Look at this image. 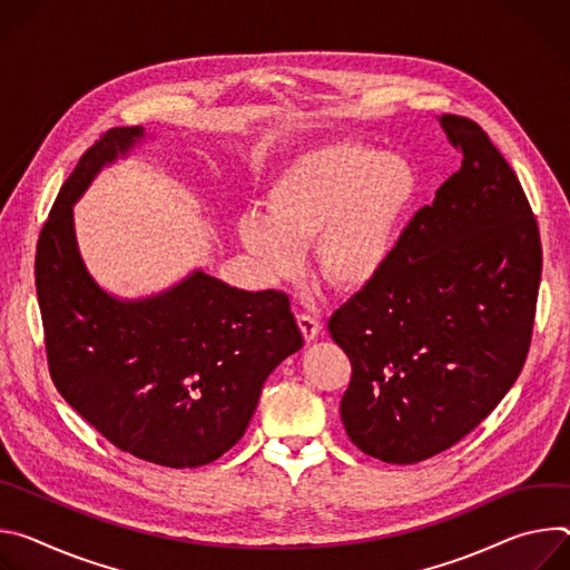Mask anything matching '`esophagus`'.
<instances>
[{
	"label": "esophagus",
	"instance_id": "34e87169",
	"mask_svg": "<svg viewBox=\"0 0 570 570\" xmlns=\"http://www.w3.org/2000/svg\"><path fill=\"white\" fill-rule=\"evenodd\" d=\"M296 322H298V328H301V333H303V337H305V342L309 344V342H314L317 340V335H320V331H322V324L312 317V314H296Z\"/></svg>",
	"mask_w": 570,
	"mask_h": 570
}]
</instances>
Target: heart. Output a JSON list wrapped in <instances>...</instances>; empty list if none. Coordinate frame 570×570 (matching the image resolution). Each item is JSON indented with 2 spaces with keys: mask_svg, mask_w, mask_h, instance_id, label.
I'll list each match as a JSON object with an SVG mask.
<instances>
[{
  "mask_svg": "<svg viewBox=\"0 0 570 570\" xmlns=\"http://www.w3.org/2000/svg\"><path fill=\"white\" fill-rule=\"evenodd\" d=\"M416 189L407 158L346 140L324 142L296 154L269 180L267 215H239L235 235L269 278L294 274L301 248L312 244L322 276L357 292L394 258Z\"/></svg>",
  "mask_w": 570,
  "mask_h": 570,
  "instance_id": "heart-1",
  "label": "heart"
}]
</instances>
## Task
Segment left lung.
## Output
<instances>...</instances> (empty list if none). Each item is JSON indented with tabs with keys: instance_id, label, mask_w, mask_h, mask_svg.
Returning a JSON list of instances; mask_svg holds the SVG:
<instances>
[{
	"instance_id": "8db88e82",
	"label": "left lung",
	"mask_w": 570,
	"mask_h": 570,
	"mask_svg": "<svg viewBox=\"0 0 570 570\" xmlns=\"http://www.w3.org/2000/svg\"><path fill=\"white\" fill-rule=\"evenodd\" d=\"M462 167L403 230L394 258L328 322L353 375L340 416L387 464L451 449L528 357L541 242L523 187L480 126L436 117Z\"/></svg>"
}]
</instances>
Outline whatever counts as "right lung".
<instances>
[{
	"mask_svg": "<svg viewBox=\"0 0 570 570\" xmlns=\"http://www.w3.org/2000/svg\"><path fill=\"white\" fill-rule=\"evenodd\" d=\"M145 140L142 126H119L81 156L42 226L36 292L60 396L117 449L195 469L237 444L269 373L303 335L287 294L244 292L204 269L142 298H119L92 278L75 204Z\"/></svg>",
	"mask_w": 570,
	"mask_h": 570,
	"instance_id": "1",
	"label": "right lung"
}]
</instances>
